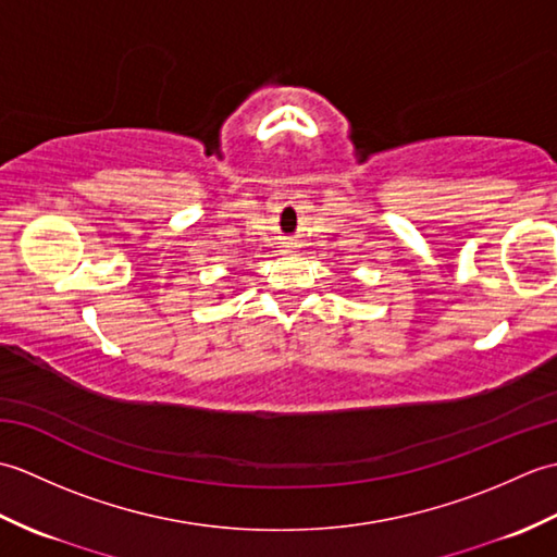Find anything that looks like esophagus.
<instances>
[{
    "instance_id": "1",
    "label": "esophagus",
    "mask_w": 557,
    "mask_h": 557,
    "mask_svg": "<svg viewBox=\"0 0 557 557\" xmlns=\"http://www.w3.org/2000/svg\"><path fill=\"white\" fill-rule=\"evenodd\" d=\"M282 251H285V253H294V246H292V244H285V248H282Z\"/></svg>"
}]
</instances>
